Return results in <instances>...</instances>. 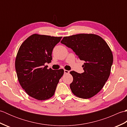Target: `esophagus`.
<instances>
[{"instance_id":"esophagus-1","label":"esophagus","mask_w":127,"mask_h":127,"mask_svg":"<svg viewBox=\"0 0 127 127\" xmlns=\"http://www.w3.org/2000/svg\"><path fill=\"white\" fill-rule=\"evenodd\" d=\"M64 74H69V71L66 70H64Z\"/></svg>"}]
</instances>
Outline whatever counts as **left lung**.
I'll return each instance as SVG.
<instances>
[{
	"instance_id": "8db88e82",
	"label": "left lung",
	"mask_w": 127,
	"mask_h": 127,
	"mask_svg": "<svg viewBox=\"0 0 127 127\" xmlns=\"http://www.w3.org/2000/svg\"><path fill=\"white\" fill-rule=\"evenodd\" d=\"M62 44L71 49L85 62L84 72H70L73 77L70 85L74 95L83 99L95 95L108 80L113 63V55L107 43L97 35L80 34L64 37Z\"/></svg>"
}]
</instances>
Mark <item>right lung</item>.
I'll use <instances>...</instances> for the list:
<instances>
[{"mask_svg":"<svg viewBox=\"0 0 127 127\" xmlns=\"http://www.w3.org/2000/svg\"><path fill=\"white\" fill-rule=\"evenodd\" d=\"M62 37L33 34L19 48L15 69L21 87L29 96L44 100L55 94L63 69H47L46 63L52 59L53 48Z\"/></svg>","mask_w":127,"mask_h":127,"instance_id":"1","label":"right lung"}]
</instances>
